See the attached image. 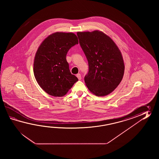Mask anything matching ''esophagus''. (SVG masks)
<instances>
[{
  "label": "esophagus",
  "instance_id": "34e87169",
  "mask_svg": "<svg viewBox=\"0 0 159 159\" xmlns=\"http://www.w3.org/2000/svg\"><path fill=\"white\" fill-rule=\"evenodd\" d=\"M76 76H77V77L78 78V80H81V78H81V75L80 74H77Z\"/></svg>",
  "mask_w": 159,
  "mask_h": 159
}]
</instances>
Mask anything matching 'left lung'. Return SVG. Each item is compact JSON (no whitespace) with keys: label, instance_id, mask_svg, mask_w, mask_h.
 Wrapping results in <instances>:
<instances>
[{"label":"left lung","instance_id":"left-lung-1","mask_svg":"<svg viewBox=\"0 0 159 159\" xmlns=\"http://www.w3.org/2000/svg\"><path fill=\"white\" fill-rule=\"evenodd\" d=\"M77 34L89 64L85 84L97 96L109 94L120 83L124 75L120 51L111 39L101 31L81 32Z\"/></svg>","mask_w":159,"mask_h":159}]
</instances>
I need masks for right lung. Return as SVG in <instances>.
I'll list each match as a JSON object with an SVG mask.
<instances>
[{
    "instance_id": "obj_1",
    "label": "right lung",
    "mask_w": 159,
    "mask_h": 159,
    "mask_svg": "<svg viewBox=\"0 0 159 159\" xmlns=\"http://www.w3.org/2000/svg\"><path fill=\"white\" fill-rule=\"evenodd\" d=\"M78 44L75 34L56 32L47 37L38 48L34 60V75L48 94L62 97L78 81L70 73L66 58L68 51Z\"/></svg>"
}]
</instances>
